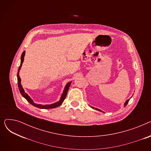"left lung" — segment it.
<instances>
[{"mask_svg":"<svg viewBox=\"0 0 151 151\" xmlns=\"http://www.w3.org/2000/svg\"><path fill=\"white\" fill-rule=\"evenodd\" d=\"M129 100H130V99H129V100H127L126 101H125V104H124V106H125L127 105L128 104V103H129ZM92 108H94L95 109H96V110H98V111H101V110H100L99 109H97V108H93V107H92Z\"/></svg>","mask_w":151,"mask_h":151,"instance_id":"left-lung-1","label":"left lung"}]
</instances>
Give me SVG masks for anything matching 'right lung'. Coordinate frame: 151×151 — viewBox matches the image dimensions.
Masks as SVG:
<instances>
[{
    "label": "right lung",
    "mask_w": 151,
    "mask_h": 151,
    "mask_svg": "<svg viewBox=\"0 0 151 151\" xmlns=\"http://www.w3.org/2000/svg\"><path fill=\"white\" fill-rule=\"evenodd\" d=\"M25 53L26 52L24 51L21 55V64H20V66L19 67V68H18V73H17V78H18V88H19V92L20 93H21V95L23 97H24L27 101L28 102H29L30 104L33 105L35 107H37L38 108H41V109H50V108H55L56 107H58L60 105H62V104L63 103V101H64L66 96H67V92H68V89L70 88V84H71V82H69L67 84V85L65 86V89H64V91H63V93L62 95V96L60 97V99L59 101L56 102V103H54V104H51V105H38V104H35V103L33 101V100L31 99V98L28 96V95L25 93L24 92V89L22 88V87L21 86V78L19 77V70L21 68V66H22V62H24V57L25 55Z\"/></svg>",
    "instance_id": "1"
}]
</instances>
